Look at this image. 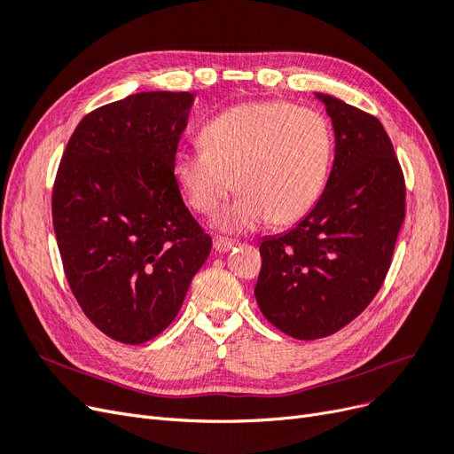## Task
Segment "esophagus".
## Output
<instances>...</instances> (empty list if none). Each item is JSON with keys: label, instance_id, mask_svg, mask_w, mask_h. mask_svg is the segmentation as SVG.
<instances>
[{"label": "esophagus", "instance_id": "obj_1", "mask_svg": "<svg viewBox=\"0 0 454 454\" xmlns=\"http://www.w3.org/2000/svg\"><path fill=\"white\" fill-rule=\"evenodd\" d=\"M235 246H237L235 240H227V239H222V237L214 240V250L219 252V254H225V252L235 248Z\"/></svg>", "mask_w": 454, "mask_h": 454}]
</instances>
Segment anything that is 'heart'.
<instances>
[{
    "label": "heart",
    "mask_w": 454,
    "mask_h": 454,
    "mask_svg": "<svg viewBox=\"0 0 454 454\" xmlns=\"http://www.w3.org/2000/svg\"><path fill=\"white\" fill-rule=\"evenodd\" d=\"M200 145L176 155V180L191 208L204 215L237 187L239 199L219 212L217 225L244 232L265 219L292 223L312 208L325 184L333 136L314 109L263 100L215 115L200 130Z\"/></svg>",
    "instance_id": "obj_1"
}]
</instances>
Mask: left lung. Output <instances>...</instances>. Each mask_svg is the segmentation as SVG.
Listing matches in <instances>:
<instances>
[{"label":"left lung","mask_w":454,"mask_h":454,"mask_svg":"<svg viewBox=\"0 0 454 454\" xmlns=\"http://www.w3.org/2000/svg\"><path fill=\"white\" fill-rule=\"evenodd\" d=\"M335 129V160L320 200L259 246L255 301L280 332L322 339L360 316L387 278L405 219V177L380 121L318 94Z\"/></svg>","instance_id":"obj_1"}]
</instances>
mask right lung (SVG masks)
Returning <instances> with one entry per match:
<instances>
[{"mask_svg":"<svg viewBox=\"0 0 454 454\" xmlns=\"http://www.w3.org/2000/svg\"><path fill=\"white\" fill-rule=\"evenodd\" d=\"M193 94L138 92L79 121L52 185L67 284L102 333L142 345L180 312L212 239L174 176Z\"/></svg>","mask_w":454,"mask_h":454,"instance_id":"1","label":"right lung"}]
</instances>
